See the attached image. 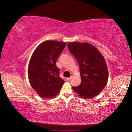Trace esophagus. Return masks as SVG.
I'll return each instance as SVG.
<instances>
[{
  "instance_id": "1",
  "label": "esophagus",
  "mask_w": 132,
  "mask_h": 132,
  "mask_svg": "<svg viewBox=\"0 0 132 132\" xmlns=\"http://www.w3.org/2000/svg\"><path fill=\"white\" fill-rule=\"evenodd\" d=\"M71 79H72V77H68L66 79V80H71Z\"/></svg>"
}]
</instances>
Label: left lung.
Segmentation results:
<instances>
[{
	"mask_svg": "<svg viewBox=\"0 0 132 132\" xmlns=\"http://www.w3.org/2000/svg\"><path fill=\"white\" fill-rule=\"evenodd\" d=\"M68 47L80 66L81 82L73 87L80 97L88 99L98 95L103 90L108 80L105 60L97 48L87 42H69Z\"/></svg>",
	"mask_w": 132,
	"mask_h": 132,
	"instance_id": "1",
	"label": "left lung"
}]
</instances>
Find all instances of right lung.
Instances as JSON below:
<instances>
[{"mask_svg": "<svg viewBox=\"0 0 132 132\" xmlns=\"http://www.w3.org/2000/svg\"><path fill=\"white\" fill-rule=\"evenodd\" d=\"M66 45L65 42L47 40L40 44L32 53L28 77L31 86L39 97L49 99L59 93L64 81L59 76L56 62Z\"/></svg>", "mask_w": 132, "mask_h": 132, "instance_id": "obj_1", "label": "right lung"}]
</instances>
